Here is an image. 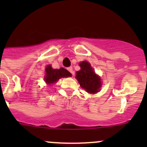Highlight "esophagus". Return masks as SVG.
Instances as JSON below:
<instances>
[{
    "mask_svg": "<svg viewBox=\"0 0 147 147\" xmlns=\"http://www.w3.org/2000/svg\"><path fill=\"white\" fill-rule=\"evenodd\" d=\"M67 70H68V71H69V72H71V74H72V75H74V70H73L72 67H67Z\"/></svg>",
    "mask_w": 147,
    "mask_h": 147,
    "instance_id": "34e87169",
    "label": "esophagus"
}]
</instances>
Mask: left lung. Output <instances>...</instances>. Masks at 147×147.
Segmentation results:
<instances>
[{"label":"left lung","instance_id":"8db88e82","mask_svg":"<svg viewBox=\"0 0 147 147\" xmlns=\"http://www.w3.org/2000/svg\"><path fill=\"white\" fill-rule=\"evenodd\" d=\"M80 66L81 70L76 72V77L80 86L88 93H97L102 85L100 77L95 74L93 67L87 61L80 62Z\"/></svg>","mask_w":147,"mask_h":147}]
</instances>
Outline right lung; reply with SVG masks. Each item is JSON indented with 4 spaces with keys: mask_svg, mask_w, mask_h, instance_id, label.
<instances>
[{
    "mask_svg": "<svg viewBox=\"0 0 147 147\" xmlns=\"http://www.w3.org/2000/svg\"><path fill=\"white\" fill-rule=\"evenodd\" d=\"M45 72L46 74L45 76V81L49 85L54 84L62 77L71 76V73L63 67H61L59 69H53L51 66L48 65L45 68Z\"/></svg>",
    "mask_w": 147,
    "mask_h": 147,
    "instance_id": "1",
    "label": "right lung"
}]
</instances>
